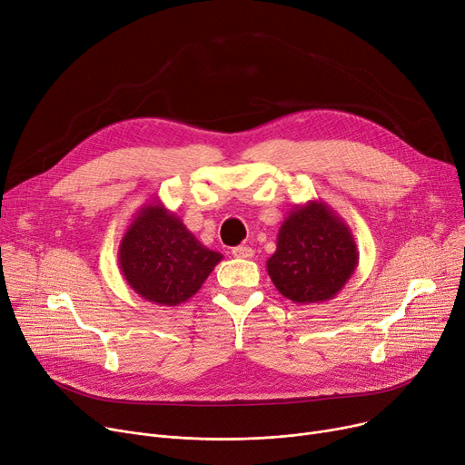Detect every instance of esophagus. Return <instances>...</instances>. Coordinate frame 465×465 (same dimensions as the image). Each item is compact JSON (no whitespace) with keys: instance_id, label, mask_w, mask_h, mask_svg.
Masks as SVG:
<instances>
[{"instance_id":"34e87169","label":"esophagus","mask_w":465,"mask_h":465,"mask_svg":"<svg viewBox=\"0 0 465 465\" xmlns=\"http://www.w3.org/2000/svg\"><path fill=\"white\" fill-rule=\"evenodd\" d=\"M253 253H255V252L250 248V245H238V248L232 250V255H234L236 259H252Z\"/></svg>"}]
</instances>
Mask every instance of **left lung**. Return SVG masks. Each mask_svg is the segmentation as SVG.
I'll use <instances>...</instances> for the list:
<instances>
[{
    "label": "left lung",
    "mask_w": 465,
    "mask_h": 465,
    "mask_svg": "<svg viewBox=\"0 0 465 465\" xmlns=\"http://www.w3.org/2000/svg\"><path fill=\"white\" fill-rule=\"evenodd\" d=\"M276 252L266 261L272 283L294 304L332 300L359 264L349 225L322 201L296 204L278 232Z\"/></svg>",
    "instance_id": "left-lung-1"
}]
</instances>
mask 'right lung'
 <instances>
[{"instance_id":"right-lung-1","label":"right lung","mask_w":465,"mask_h":465,"mask_svg":"<svg viewBox=\"0 0 465 465\" xmlns=\"http://www.w3.org/2000/svg\"><path fill=\"white\" fill-rule=\"evenodd\" d=\"M222 259V253L203 245L161 201H152L134 213L118 248V264L127 285L159 306L187 302Z\"/></svg>"}]
</instances>
